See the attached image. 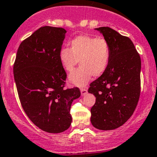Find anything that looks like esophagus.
Listing matches in <instances>:
<instances>
[{"label": "esophagus", "instance_id": "obj_1", "mask_svg": "<svg viewBox=\"0 0 157 157\" xmlns=\"http://www.w3.org/2000/svg\"><path fill=\"white\" fill-rule=\"evenodd\" d=\"M80 92H81L82 96H85L86 94H87V90L85 88H81L80 89Z\"/></svg>", "mask_w": 157, "mask_h": 157}]
</instances>
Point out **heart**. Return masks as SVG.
Returning a JSON list of instances; mask_svg holds the SVG:
<instances>
[{"label": "heart", "mask_w": 157, "mask_h": 157, "mask_svg": "<svg viewBox=\"0 0 157 157\" xmlns=\"http://www.w3.org/2000/svg\"><path fill=\"white\" fill-rule=\"evenodd\" d=\"M70 48H62L59 59L63 68L72 71L77 63L80 67L70 74L69 80L77 86H84L94 77H100L108 67L111 58L109 42L104 38L79 36L69 42Z\"/></svg>", "instance_id": "b5f03b06"}]
</instances>
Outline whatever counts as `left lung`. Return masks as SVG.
Masks as SVG:
<instances>
[{
    "label": "left lung",
    "instance_id": "left-lung-1",
    "mask_svg": "<svg viewBox=\"0 0 157 157\" xmlns=\"http://www.w3.org/2000/svg\"><path fill=\"white\" fill-rule=\"evenodd\" d=\"M109 42L110 61L102 75L90 83L88 92L96 102L90 109L93 127L114 130L131 118L140 93L141 61L132 41L109 27L96 28Z\"/></svg>",
    "mask_w": 157,
    "mask_h": 157
}]
</instances>
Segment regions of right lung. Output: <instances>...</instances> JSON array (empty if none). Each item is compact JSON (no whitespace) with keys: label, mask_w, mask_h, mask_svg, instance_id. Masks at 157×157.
<instances>
[{"label":"right lung","mask_w":157,"mask_h":157,"mask_svg":"<svg viewBox=\"0 0 157 157\" xmlns=\"http://www.w3.org/2000/svg\"><path fill=\"white\" fill-rule=\"evenodd\" d=\"M67 33L63 28L43 26L21 42L13 65L14 80L23 110L44 131L68 129L72 102L79 88L64 89L67 74L59 53Z\"/></svg>","instance_id":"1"}]
</instances>
